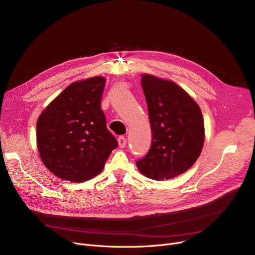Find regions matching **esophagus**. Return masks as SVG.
<instances>
[{
  "mask_svg": "<svg viewBox=\"0 0 255 255\" xmlns=\"http://www.w3.org/2000/svg\"><path fill=\"white\" fill-rule=\"evenodd\" d=\"M127 144H128V140L125 138L124 135H121L120 138H119V145H120V147L121 148H125L127 146Z\"/></svg>",
  "mask_w": 255,
  "mask_h": 255,
  "instance_id": "esophagus-1",
  "label": "esophagus"
}]
</instances>
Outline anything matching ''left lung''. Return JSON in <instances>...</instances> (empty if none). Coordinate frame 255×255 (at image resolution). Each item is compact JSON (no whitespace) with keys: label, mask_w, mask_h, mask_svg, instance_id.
Listing matches in <instances>:
<instances>
[{"label":"left lung","mask_w":255,"mask_h":255,"mask_svg":"<svg viewBox=\"0 0 255 255\" xmlns=\"http://www.w3.org/2000/svg\"><path fill=\"white\" fill-rule=\"evenodd\" d=\"M152 130L148 154L135 162L145 177L169 180L187 171L198 159L204 140V121L199 105L172 81L142 74Z\"/></svg>","instance_id":"8db88e82"}]
</instances>
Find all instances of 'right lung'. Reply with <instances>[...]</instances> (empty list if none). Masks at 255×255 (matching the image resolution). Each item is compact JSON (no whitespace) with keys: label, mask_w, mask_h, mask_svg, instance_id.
<instances>
[{"label":"right lung","mask_w":255,"mask_h":255,"mask_svg":"<svg viewBox=\"0 0 255 255\" xmlns=\"http://www.w3.org/2000/svg\"><path fill=\"white\" fill-rule=\"evenodd\" d=\"M104 76L70 84L36 122V146L56 177L83 183L99 174L119 144L107 129L101 109Z\"/></svg>","instance_id":"right-lung-1"}]
</instances>
